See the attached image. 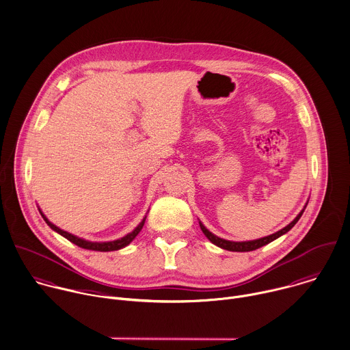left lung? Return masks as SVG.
I'll return each instance as SVG.
<instances>
[{
	"mask_svg": "<svg viewBox=\"0 0 350 350\" xmlns=\"http://www.w3.org/2000/svg\"><path fill=\"white\" fill-rule=\"evenodd\" d=\"M303 212H304V209H303V211L296 216V219H295L291 224H288L285 228L280 230L278 232L273 233V234H269V236H265V237H260V239H256V240H248V241H231V240H226V239H221V237H219V236L213 234L211 231H208L202 223H200V227H201L202 232L205 233V236H206V237H208L213 244H216L217 247L224 248V250H228V251L245 252V251H254V250H256V248H259V247H262V245H265V244H267V243H270V241L275 240L277 237L282 236L284 233L291 231V230L295 227V224L299 221V219L301 217Z\"/></svg>",
	"mask_w": 350,
	"mask_h": 350,
	"instance_id": "8db88e82",
	"label": "left lung"
}]
</instances>
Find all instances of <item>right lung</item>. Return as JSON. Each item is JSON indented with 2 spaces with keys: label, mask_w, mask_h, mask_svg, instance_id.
<instances>
[{
  "label": "right lung",
  "mask_w": 350,
  "mask_h": 350,
  "mask_svg": "<svg viewBox=\"0 0 350 350\" xmlns=\"http://www.w3.org/2000/svg\"><path fill=\"white\" fill-rule=\"evenodd\" d=\"M39 212H40V215H42L43 220L47 223V226H49L53 231H55V232L62 234V236H64V237H66L69 241L75 243L76 245H79V247H81V248H85V250H94V251H116V250H120V248L126 247L127 244H130V243L133 241V239H134V237L139 233V231L142 230L144 223H145V219H146V217H144V220H142V221L135 227V230H134V231L127 233L126 236H123V237H120V239H117V240H113V241H90V240H85V239L77 237V236H75V234H72V233L66 232V231H64V230L58 228L57 226H54L53 223H50V221L47 220V217L42 213V211H39Z\"/></svg>",
  "instance_id": "1"
}]
</instances>
